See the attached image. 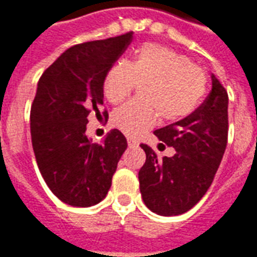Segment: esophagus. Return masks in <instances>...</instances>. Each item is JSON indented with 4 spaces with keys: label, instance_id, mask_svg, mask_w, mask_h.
<instances>
[{
    "label": "esophagus",
    "instance_id": "esophagus-1",
    "mask_svg": "<svg viewBox=\"0 0 257 257\" xmlns=\"http://www.w3.org/2000/svg\"><path fill=\"white\" fill-rule=\"evenodd\" d=\"M127 144H128V147L130 148L138 147V141L134 140V138H131V137H127Z\"/></svg>",
    "mask_w": 257,
    "mask_h": 257
}]
</instances>
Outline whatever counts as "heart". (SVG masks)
Here are the masks:
<instances>
[{"label":"heart","instance_id":"1","mask_svg":"<svg viewBox=\"0 0 257 257\" xmlns=\"http://www.w3.org/2000/svg\"><path fill=\"white\" fill-rule=\"evenodd\" d=\"M142 101H130L112 113V124L127 136L136 137L163 119L174 121L190 115L207 90L203 68L175 50L155 44L141 46L134 60H120L106 71L104 95L110 104H119L134 86Z\"/></svg>","mask_w":257,"mask_h":257}]
</instances>
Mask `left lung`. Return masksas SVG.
I'll return each instance as SVG.
<instances>
[{
	"mask_svg": "<svg viewBox=\"0 0 257 257\" xmlns=\"http://www.w3.org/2000/svg\"><path fill=\"white\" fill-rule=\"evenodd\" d=\"M212 90L197 109L185 119L155 131L175 149L172 157L157 159L141 144L147 160L138 172L142 200L152 212L175 216L188 212L203 198L227 145L228 95L212 75ZM163 145V144H160Z\"/></svg>",
	"mask_w": 257,
	"mask_h": 257,
	"instance_id": "obj_1",
	"label": "left lung"
}]
</instances>
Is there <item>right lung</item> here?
<instances>
[{"label":"right lung","instance_id":"obj_1","mask_svg":"<svg viewBox=\"0 0 257 257\" xmlns=\"http://www.w3.org/2000/svg\"><path fill=\"white\" fill-rule=\"evenodd\" d=\"M133 33L75 45L45 71L31 106V141L45 182L57 198L72 207L104 200L126 137L110 130L102 144L86 136L87 116H108L104 104L106 71L124 53Z\"/></svg>","mask_w":257,"mask_h":257}]
</instances>
